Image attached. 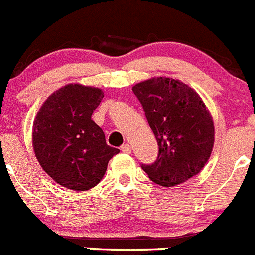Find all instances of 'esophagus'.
Wrapping results in <instances>:
<instances>
[{"label": "esophagus", "mask_w": 255, "mask_h": 255, "mask_svg": "<svg viewBox=\"0 0 255 255\" xmlns=\"http://www.w3.org/2000/svg\"><path fill=\"white\" fill-rule=\"evenodd\" d=\"M121 151H123L124 153H131V145H130L129 143H125V144L121 147Z\"/></svg>", "instance_id": "esophagus-1"}]
</instances>
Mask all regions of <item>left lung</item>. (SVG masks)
<instances>
[{
    "instance_id": "8db88e82",
    "label": "left lung",
    "mask_w": 255,
    "mask_h": 255,
    "mask_svg": "<svg viewBox=\"0 0 255 255\" xmlns=\"http://www.w3.org/2000/svg\"><path fill=\"white\" fill-rule=\"evenodd\" d=\"M158 144L152 165H142L158 186L174 187L195 177L214 145V123L200 95L179 80L153 77L132 86Z\"/></svg>"
}]
</instances>
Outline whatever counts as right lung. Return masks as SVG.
I'll use <instances>...</instances> for the list:
<instances>
[{
    "mask_svg": "<svg viewBox=\"0 0 255 255\" xmlns=\"http://www.w3.org/2000/svg\"><path fill=\"white\" fill-rule=\"evenodd\" d=\"M104 97L102 89L68 84L54 91L34 117L33 151L51 179L72 191H88L106 174L120 149L107 145L91 115Z\"/></svg>",
    "mask_w": 255,
    "mask_h": 255,
    "instance_id": "right-lung-1",
    "label": "right lung"
}]
</instances>
